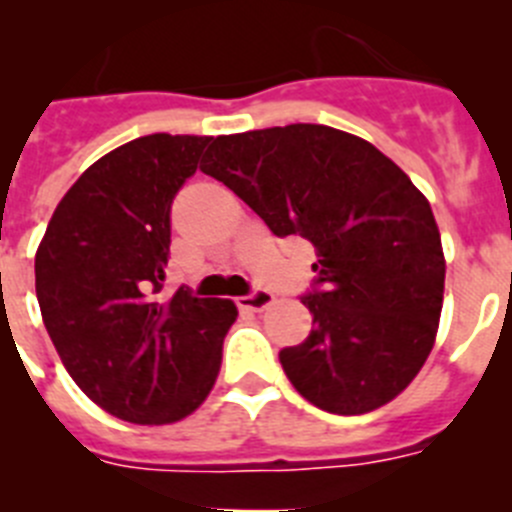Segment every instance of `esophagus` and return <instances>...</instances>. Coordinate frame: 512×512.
Listing matches in <instances>:
<instances>
[{
	"label": "esophagus",
	"mask_w": 512,
	"mask_h": 512,
	"mask_svg": "<svg viewBox=\"0 0 512 512\" xmlns=\"http://www.w3.org/2000/svg\"><path fill=\"white\" fill-rule=\"evenodd\" d=\"M235 305L241 307V310L261 312V310H266L269 305H274V295H271V292H264V289H256L253 295L238 297V300H235Z\"/></svg>",
	"instance_id": "esophagus-1"
}]
</instances>
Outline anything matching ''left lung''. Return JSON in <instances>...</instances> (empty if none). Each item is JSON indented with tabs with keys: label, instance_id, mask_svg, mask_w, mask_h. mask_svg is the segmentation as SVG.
<instances>
[{
	"label": "left lung",
	"instance_id": "1",
	"mask_svg": "<svg viewBox=\"0 0 512 512\" xmlns=\"http://www.w3.org/2000/svg\"><path fill=\"white\" fill-rule=\"evenodd\" d=\"M200 169L271 233L315 246L310 336L279 351L295 390L336 415L395 400L436 343L446 279L436 217L410 176L369 140L310 122L217 135Z\"/></svg>",
	"mask_w": 512,
	"mask_h": 512
}]
</instances>
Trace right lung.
I'll use <instances>...</instances> for the list:
<instances>
[{
	"instance_id": "1",
	"label": "right lung",
	"mask_w": 512,
	"mask_h": 512,
	"mask_svg": "<svg viewBox=\"0 0 512 512\" xmlns=\"http://www.w3.org/2000/svg\"><path fill=\"white\" fill-rule=\"evenodd\" d=\"M212 138L153 133L94 161L63 194L35 253L40 315L66 372L99 408L166 425L200 408L238 318L233 300L161 302L171 202Z\"/></svg>"
}]
</instances>
